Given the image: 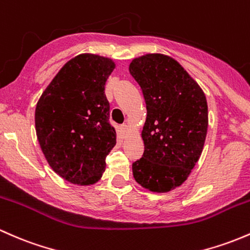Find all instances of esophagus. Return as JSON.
<instances>
[{
  "instance_id": "34e87169",
  "label": "esophagus",
  "mask_w": 250,
  "mask_h": 250,
  "mask_svg": "<svg viewBox=\"0 0 250 250\" xmlns=\"http://www.w3.org/2000/svg\"><path fill=\"white\" fill-rule=\"evenodd\" d=\"M120 130H122V132H123V135H127L128 133V127H127V125H122L120 126Z\"/></svg>"
}]
</instances>
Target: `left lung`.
Wrapping results in <instances>:
<instances>
[{
	"instance_id": "obj_1",
	"label": "left lung",
	"mask_w": 250,
	"mask_h": 250,
	"mask_svg": "<svg viewBox=\"0 0 250 250\" xmlns=\"http://www.w3.org/2000/svg\"><path fill=\"white\" fill-rule=\"evenodd\" d=\"M128 70L146 104L144 152L132 163L133 178L151 192H168L188 178L203 151L208 125L205 94L169 56L135 58Z\"/></svg>"
}]
</instances>
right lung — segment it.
Listing matches in <instances>:
<instances>
[{"mask_svg":"<svg viewBox=\"0 0 250 250\" xmlns=\"http://www.w3.org/2000/svg\"><path fill=\"white\" fill-rule=\"evenodd\" d=\"M114 68L109 58L76 56L64 64L37 104L36 131L42 154L71 184H95L117 143L104 92Z\"/></svg>","mask_w":250,"mask_h":250,"instance_id":"add662e5","label":"right lung"}]
</instances>
